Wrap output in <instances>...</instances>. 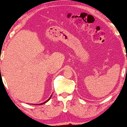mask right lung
Returning <instances> with one entry per match:
<instances>
[{
  "label": "right lung",
  "instance_id": "right-lung-1",
  "mask_svg": "<svg viewBox=\"0 0 127 127\" xmlns=\"http://www.w3.org/2000/svg\"><path fill=\"white\" fill-rule=\"evenodd\" d=\"M51 96H52V95H51V96H50V97L49 98V99H48V100H47L46 101H45V102H42V103H41V104H36V105H42V104H45V103H46V102H48V101H49V100H50V98H51ZM35 105H36V104H35Z\"/></svg>",
  "mask_w": 127,
  "mask_h": 127
}]
</instances>
